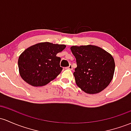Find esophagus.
Segmentation results:
<instances>
[{
    "mask_svg": "<svg viewBox=\"0 0 131 131\" xmlns=\"http://www.w3.org/2000/svg\"><path fill=\"white\" fill-rule=\"evenodd\" d=\"M66 69H69V70H73L72 65H71V64H70V65H69V67H67V68H66Z\"/></svg>",
    "mask_w": 131,
    "mask_h": 131,
    "instance_id": "esophagus-1",
    "label": "esophagus"
}]
</instances>
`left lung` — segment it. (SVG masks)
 Returning <instances> with one entry per match:
<instances>
[{
	"label": "left lung",
	"instance_id": "left-lung-1",
	"mask_svg": "<svg viewBox=\"0 0 131 131\" xmlns=\"http://www.w3.org/2000/svg\"><path fill=\"white\" fill-rule=\"evenodd\" d=\"M77 67L73 73L77 86L88 94L100 93L110 84L114 75L113 56L94 45L72 46Z\"/></svg>",
	"mask_w": 131,
	"mask_h": 131
}]
</instances>
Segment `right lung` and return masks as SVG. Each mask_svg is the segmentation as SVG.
<instances>
[{"label":"right lung","instance_id":"1","mask_svg":"<svg viewBox=\"0 0 131 131\" xmlns=\"http://www.w3.org/2000/svg\"><path fill=\"white\" fill-rule=\"evenodd\" d=\"M66 48L64 45L39 43L27 48L20 55L18 70L21 78L33 86H43L61 73V58L58 53Z\"/></svg>","mask_w":131,"mask_h":131}]
</instances>
